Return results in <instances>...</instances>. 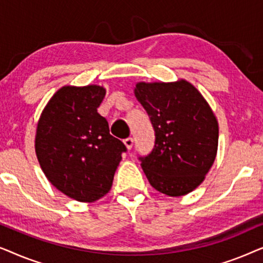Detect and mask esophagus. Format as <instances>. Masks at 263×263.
Here are the masks:
<instances>
[{
  "label": "esophagus",
  "instance_id": "1",
  "mask_svg": "<svg viewBox=\"0 0 263 263\" xmlns=\"http://www.w3.org/2000/svg\"><path fill=\"white\" fill-rule=\"evenodd\" d=\"M123 142H124V145H125V147H127L128 149H132L133 143H134V140H133V138H127Z\"/></svg>",
  "mask_w": 263,
  "mask_h": 263
}]
</instances>
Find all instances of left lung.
<instances>
[{
  "label": "left lung",
  "instance_id": "8db88e82",
  "mask_svg": "<svg viewBox=\"0 0 263 263\" xmlns=\"http://www.w3.org/2000/svg\"><path fill=\"white\" fill-rule=\"evenodd\" d=\"M134 93L156 136L151 153L139 157L149 184L168 196L193 192L217 156L219 128L213 111L185 80L139 82Z\"/></svg>",
  "mask_w": 263,
  "mask_h": 263
}]
</instances>
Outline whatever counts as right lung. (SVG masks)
I'll use <instances>...</instances> for the list:
<instances>
[{
  "instance_id": "add662e5",
  "label": "right lung",
  "mask_w": 263,
  "mask_h": 263,
  "mask_svg": "<svg viewBox=\"0 0 263 263\" xmlns=\"http://www.w3.org/2000/svg\"><path fill=\"white\" fill-rule=\"evenodd\" d=\"M105 88L64 86L49 100L38 121L35 153L50 183L71 199L93 202L109 193L127 151L98 114Z\"/></svg>"
}]
</instances>
